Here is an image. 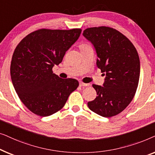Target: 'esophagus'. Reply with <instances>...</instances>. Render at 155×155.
<instances>
[{
  "label": "esophagus",
  "instance_id": "34e87169",
  "mask_svg": "<svg viewBox=\"0 0 155 155\" xmlns=\"http://www.w3.org/2000/svg\"><path fill=\"white\" fill-rule=\"evenodd\" d=\"M88 85H89V84L84 83V82H80V87H87V86H88Z\"/></svg>",
  "mask_w": 155,
  "mask_h": 155
}]
</instances>
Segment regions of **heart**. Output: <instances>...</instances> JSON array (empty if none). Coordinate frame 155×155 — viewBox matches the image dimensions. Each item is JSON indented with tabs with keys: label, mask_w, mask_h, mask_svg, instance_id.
Segmentation results:
<instances>
[{
	"label": "heart",
	"mask_w": 155,
	"mask_h": 155,
	"mask_svg": "<svg viewBox=\"0 0 155 155\" xmlns=\"http://www.w3.org/2000/svg\"><path fill=\"white\" fill-rule=\"evenodd\" d=\"M86 45H87V44H82V45L80 46H86Z\"/></svg>",
	"instance_id": "1"
}]
</instances>
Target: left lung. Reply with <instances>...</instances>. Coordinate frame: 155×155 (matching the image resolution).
I'll use <instances>...</instances> for the list:
<instances>
[{
  "instance_id": "obj_1",
  "label": "left lung",
  "mask_w": 155,
  "mask_h": 155,
  "mask_svg": "<svg viewBox=\"0 0 155 155\" xmlns=\"http://www.w3.org/2000/svg\"><path fill=\"white\" fill-rule=\"evenodd\" d=\"M82 35L94 46L97 65L106 75L103 86L92 84L97 96L87 103L89 109L103 117L117 115L131 102L138 85L136 48L126 36L109 27H90Z\"/></svg>"
}]
</instances>
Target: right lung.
<instances>
[{
	"label": "right lung",
	"instance_id": "right-lung-1",
	"mask_svg": "<svg viewBox=\"0 0 155 155\" xmlns=\"http://www.w3.org/2000/svg\"><path fill=\"white\" fill-rule=\"evenodd\" d=\"M81 29H41L26 36L16 46L10 64L12 84L27 109L40 116L52 115L64 107L79 85L77 80L53 73L65 52L77 41Z\"/></svg>",
	"mask_w": 155,
	"mask_h": 155
}]
</instances>
